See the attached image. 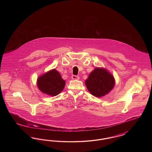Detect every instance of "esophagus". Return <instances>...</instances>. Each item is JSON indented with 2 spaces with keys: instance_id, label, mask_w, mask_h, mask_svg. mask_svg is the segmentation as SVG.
<instances>
[{
  "instance_id": "obj_1",
  "label": "esophagus",
  "mask_w": 152,
  "mask_h": 152,
  "mask_svg": "<svg viewBox=\"0 0 152 152\" xmlns=\"http://www.w3.org/2000/svg\"><path fill=\"white\" fill-rule=\"evenodd\" d=\"M72 79L73 80H79V76H76V75H72Z\"/></svg>"
}]
</instances>
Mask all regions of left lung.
Listing matches in <instances>:
<instances>
[{"label":"left lung","mask_w":152,"mask_h":152,"mask_svg":"<svg viewBox=\"0 0 152 152\" xmlns=\"http://www.w3.org/2000/svg\"><path fill=\"white\" fill-rule=\"evenodd\" d=\"M86 85L91 94L99 97L110 91L114 87L115 80L107 70L96 68L89 74Z\"/></svg>","instance_id":"obj_1"}]
</instances>
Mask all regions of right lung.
Listing matches in <instances>:
<instances>
[{
	"instance_id": "add662e5",
	"label": "right lung",
	"mask_w": 152,
	"mask_h": 152,
	"mask_svg": "<svg viewBox=\"0 0 152 152\" xmlns=\"http://www.w3.org/2000/svg\"><path fill=\"white\" fill-rule=\"evenodd\" d=\"M37 83L43 93L55 96L63 91L65 83L60 73L56 70L52 69L40 76Z\"/></svg>"
}]
</instances>
